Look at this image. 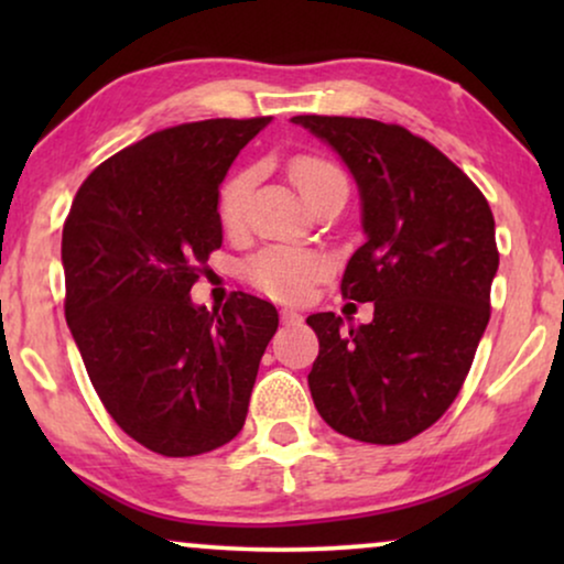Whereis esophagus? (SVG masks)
Instances as JSON below:
<instances>
[{"label":"esophagus","mask_w":564,"mask_h":564,"mask_svg":"<svg viewBox=\"0 0 564 564\" xmlns=\"http://www.w3.org/2000/svg\"><path fill=\"white\" fill-rule=\"evenodd\" d=\"M300 321H303V315H300L297 311H292V307H284V311H282L284 326H292V323H300Z\"/></svg>","instance_id":"34e87169"}]
</instances>
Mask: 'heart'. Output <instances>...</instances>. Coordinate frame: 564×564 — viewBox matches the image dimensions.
Listing matches in <instances>:
<instances>
[{"instance_id": "b5f03b06", "label": "heart", "mask_w": 564, "mask_h": 564, "mask_svg": "<svg viewBox=\"0 0 564 564\" xmlns=\"http://www.w3.org/2000/svg\"><path fill=\"white\" fill-rule=\"evenodd\" d=\"M290 176L300 189L303 199H307L315 192L326 187L330 182L344 180L341 169L330 164L328 159L315 156V153H300L290 161ZM251 189V174L238 172L230 176V180L223 184L220 192V220L228 230L241 228L243 223V207L246 197H249ZM323 259L315 257L311 251L300 249H282V246H274V249L259 251L257 257H251L249 264H246V274L249 280L257 284L259 290H264L267 295L280 297V300H297L303 297L307 288H311L315 276L323 272Z\"/></svg>"}]
</instances>
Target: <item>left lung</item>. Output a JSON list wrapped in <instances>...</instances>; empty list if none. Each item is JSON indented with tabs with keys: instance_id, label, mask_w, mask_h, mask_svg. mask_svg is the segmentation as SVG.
<instances>
[{
	"instance_id": "obj_1",
	"label": "left lung",
	"mask_w": 564,
	"mask_h": 564,
	"mask_svg": "<svg viewBox=\"0 0 564 564\" xmlns=\"http://www.w3.org/2000/svg\"><path fill=\"white\" fill-rule=\"evenodd\" d=\"M359 187L365 243L341 292L375 318L307 315L321 351L307 384L321 419L367 444H403L459 395L490 321L496 220L473 180L411 130L369 118L297 115Z\"/></svg>"
}]
</instances>
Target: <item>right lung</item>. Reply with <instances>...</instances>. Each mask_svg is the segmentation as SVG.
Returning a JSON list of instances; mask_svg holds the SVG:
<instances>
[{
	"label": "right lung",
	"mask_w": 564,
	"mask_h": 564,
	"mask_svg": "<svg viewBox=\"0 0 564 564\" xmlns=\"http://www.w3.org/2000/svg\"><path fill=\"white\" fill-rule=\"evenodd\" d=\"M272 118L159 130L102 161L76 192L61 261L66 323L115 423L145 449L195 457L238 436L280 315L234 292L189 297L223 243L220 182Z\"/></svg>",
	"instance_id": "right-lung-1"
}]
</instances>
